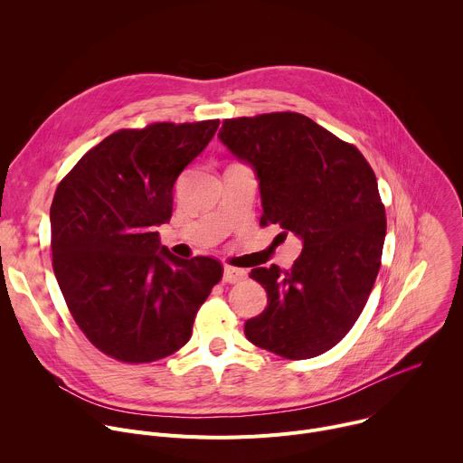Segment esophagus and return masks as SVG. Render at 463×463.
<instances>
[{"mask_svg":"<svg viewBox=\"0 0 463 463\" xmlns=\"http://www.w3.org/2000/svg\"><path fill=\"white\" fill-rule=\"evenodd\" d=\"M247 279V271L245 269H240V268H232V266H225L223 268V282L225 284H236V282H241Z\"/></svg>","mask_w":463,"mask_h":463,"instance_id":"obj_1","label":"esophagus"}]
</instances>
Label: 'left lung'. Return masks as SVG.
I'll return each instance as SVG.
<instances>
[{"mask_svg":"<svg viewBox=\"0 0 463 463\" xmlns=\"http://www.w3.org/2000/svg\"><path fill=\"white\" fill-rule=\"evenodd\" d=\"M218 137L254 170L260 223L302 241L289 271H250L268 307L245 322V337L286 359L332 350L359 318L381 268L386 218L373 170L355 146L300 113L229 118Z\"/></svg>","mask_w":463,"mask_h":463,"instance_id":"obj_1","label":"left lung"}]
</instances>
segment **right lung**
<instances>
[{
    "label": "right lung",
    "mask_w": 463,
    "mask_h": 463,
    "mask_svg": "<svg viewBox=\"0 0 463 463\" xmlns=\"http://www.w3.org/2000/svg\"><path fill=\"white\" fill-rule=\"evenodd\" d=\"M220 120L120 129L61 179L51 205L52 269L84 335L122 363L163 359L192 335L197 309L222 279L209 256H174L170 222L179 174Z\"/></svg>",
    "instance_id": "add662e5"
}]
</instances>
